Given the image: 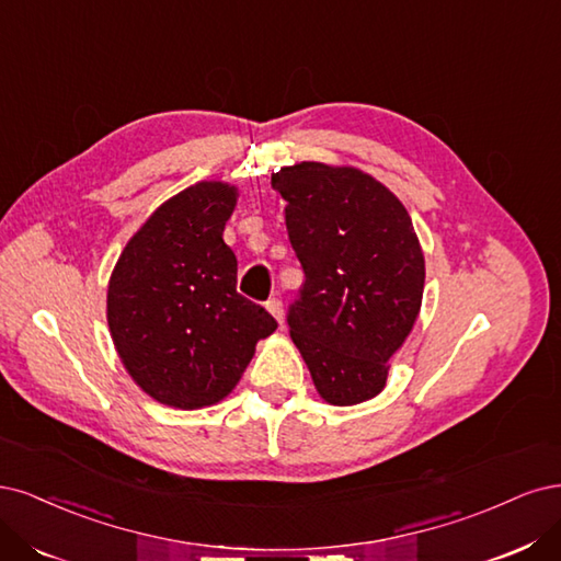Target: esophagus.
Wrapping results in <instances>:
<instances>
[{
  "instance_id": "1",
  "label": "esophagus",
  "mask_w": 561,
  "mask_h": 561,
  "mask_svg": "<svg viewBox=\"0 0 561 561\" xmlns=\"http://www.w3.org/2000/svg\"><path fill=\"white\" fill-rule=\"evenodd\" d=\"M265 310L273 314L279 323H284V305H282V300L279 298H270L267 302H265Z\"/></svg>"
}]
</instances>
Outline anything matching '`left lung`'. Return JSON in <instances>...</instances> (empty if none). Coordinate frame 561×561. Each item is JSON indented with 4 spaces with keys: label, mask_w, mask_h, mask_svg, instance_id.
<instances>
[{
    "label": "left lung",
    "mask_w": 561,
    "mask_h": 561,
    "mask_svg": "<svg viewBox=\"0 0 561 561\" xmlns=\"http://www.w3.org/2000/svg\"><path fill=\"white\" fill-rule=\"evenodd\" d=\"M305 282L288 331L331 405L385 389L424 296V251L403 203L350 165L302 160L273 174Z\"/></svg>",
    "instance_id": "8db88e82"
}]
</instances>
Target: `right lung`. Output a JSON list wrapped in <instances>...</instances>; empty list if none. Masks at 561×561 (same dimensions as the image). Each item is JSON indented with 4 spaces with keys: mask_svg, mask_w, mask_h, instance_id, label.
<instances>
[{
    "mask_svg": "<svg viewBox=\"0 0 561 561\" xmlns=\"http://www.w3.org/2000/svg\"><path fill=\"white\" fill-rule=\"evenodd\" d=\"M238 186L197 182L162 203L121 251L106 288L114 347L153 401L201 410L238 387L277 321L238 294L224 242Z\"/></svg>",
    "mask_w": 561,
    "mask_h": 561,
    "instance_id": "1",
    "label": "right lung"
}]
</instances>
